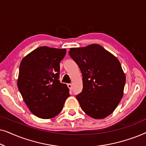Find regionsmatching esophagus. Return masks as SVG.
Masks as SVG:
<instances>
[{
  "instance_id": "1",
  "label": "esophagus",
  "mask_w": 146,
  "mask_h": 146,
  "mask_svg": "<svg viewBox=\"0 0 146 146\" xmlns=\"http://www.w3.org/2000/svg\"><path fill=\"white\" fill-rule=\"evenodd\" d=\"M67 86H68V87L69 88V89L70 90H71L72 89V85L71 84H68Z\"/></svg>"
}]
</instances>
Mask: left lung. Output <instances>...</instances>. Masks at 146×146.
I'll return each mask as SVG.
<instances>
[{
	"mask_svg": "<svg viewBox=\"0 0 146 146\" xmlns=\"http://www.w3.org/2000/svg\"><path fill=\"white\" fill-rule=\"evenodd\" d=\"M69 54L82 76V91L76 96L81 108L94 119L108 116L123 95L125 75L118 59L97 44L71 48Z\"/></svg>",
	"mask_w": 146,
	"mask_h": 146,
	"instance_id": "1",
	"label": "left lung"
}]
</instances>
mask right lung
Listing matches in <instances>:
<instances>
[{
  "instance_id": "1",
  "label": "right lung",
  "mask_w": 146,
  "mask_h": 146,
  "mask_svg": "<svg viewBox=\"0 0 146 146\" xmlns=\"http://www.w3.org/2000/svg\"><path fill=\"white\" fill-rule=\"evenodd\" d=\"M65 48H37L22 60L17 86L25 102L34 115L50 119L60 112L69 89L59 80L60 62Z\"/></svg>"
}]
</instances>
